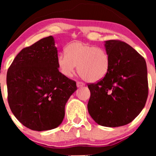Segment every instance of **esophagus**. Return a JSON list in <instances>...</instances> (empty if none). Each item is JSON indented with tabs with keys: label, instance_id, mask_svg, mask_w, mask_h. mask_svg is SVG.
<instances>
[{
	"label": "esophagus",
	"instance_id": "obj_1",
	"mask_svg": "<svg viewBox=\"0 0 156 156\" xmlns=\"http://www.w3.org/2000/svg\"><path fill=\"white\" fill-rule=\"evenodd\" d=\"M76 86H77V87H82L83 86H84V83H83L82 82H76Z\"/></svg>",
	"mask_w": 156,
	"mask_h": 156
}]
</instances>
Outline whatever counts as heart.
<instances>
[{
	"label": "heart",
	"mask_w": 156,
	"mask_h": 156,
	"mask_svg": "<svg viewBox=\"0 0 156 156\" xmlns=\"http://www.w3.org/2000/svg\"><path fill=\"white\" fill-rule=\"evenodd\" d=\"M65 52L57 56V63L59 71L67 77L73 75L76 66L81 77L89 82H99L108 72L109 56L103 48L74 42L66 47Z\"/></svg>",
	"instance_id": "heart-1"
}]
</instances>
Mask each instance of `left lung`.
<instances>
[{
    "label": "left lung",
    "mask_w": 156,
    "mask_h": 156,
    "mask_svg": "<svg viewBox=\"0 0 156 156\" xmlns=\"http://www.w3.org/2000/svg\"><path fill=\"white\" fill-rule=\"evenodd\" d=\"M110 59L107 74L90 90L87 108L98 124L118 127L131 122L140 114L148 94L147 67L137 51L118 40L105 42Z\"/></svg>",
    "instance_id": "obj_1"
}]
</instances>
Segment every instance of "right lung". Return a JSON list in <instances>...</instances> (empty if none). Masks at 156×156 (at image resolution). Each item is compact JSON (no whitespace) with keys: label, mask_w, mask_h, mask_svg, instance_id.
Listing matches in <instances>:
<instances>
[{"label":"right lung","mask_w":156,"mask_h":156,"mask_svg":"<svg viewBox=\"0 0 156 156\" xmlns=\"http://www.w3.org/2000/svg\"><path fill=\"white\" fill-rule=\"evenodd\" d=\"M57 50L52 36L23 48L7 72L8 101L25 127L42 131L62 122L67 100L76 90V82L58 69Z\"/></svg>","instance_id":"right-lung-1"}]
</instances>
